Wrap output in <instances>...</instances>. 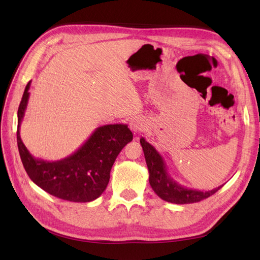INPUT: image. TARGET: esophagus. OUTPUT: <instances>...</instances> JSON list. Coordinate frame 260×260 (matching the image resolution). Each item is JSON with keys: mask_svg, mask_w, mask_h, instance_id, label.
Segmentation results:
<instances>
[{"mask_svg": "<svg viewBox=\"0 0 260 260\" xmlns=\"http://www.w3.org/2000/svg\"><path fill=\"white\" fill-rule=\"evenodd\" d=\"M129 128L135 132V133H139V132H144L146 129V124L145 120L140 117L132 118L129 120Z\"/></svg>", "mask_w": 260, "mask_h": 260, "instance_id": "1", "label": "esophagus"}]
</instances>
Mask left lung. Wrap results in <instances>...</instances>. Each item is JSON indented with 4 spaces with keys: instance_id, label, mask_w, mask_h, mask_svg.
Returning <instances> with one entry per match:
<instances>
[{
    "instance_id": "1",
    "label": "left lung",
    "mask_w": 260,
    "mask_h": 260,
    "mask_svg": "<svg viewBox=\"0 0 260 260\" xmlns=\"http://www.w3.org/2000/svg\"><path fill=\"white\" fill-rule=\"evenodd\" d=\"M140 142L143 147V152H144L148 173H150L148 181H150L154 192L162 200L176 204L194 203L214 194L222 187V185H220L210 191H199L182 186L171 178V175L168 173L164 159L161 154L155 150V147L146 142L144 137H142Z\"/></svg>"
}]
</instances>
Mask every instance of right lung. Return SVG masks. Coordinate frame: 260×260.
<instances>
[{
	"instance_id": "1",
	"label": "right lung",
	"mask_w": 260,
	"mask_h": 260,
	"mask_svg": "<svg viewBox=\"0 0 260 260\" xmlns=\"http://www.w3.org/2000/svg\"><path fill=\"white\" fill-rule=\"evenodd\" d=\"M30 84L27 82L18 109L16 131L20 157L27 175L42 190L62 200H96L106 189L115 159L127 143L133 140V133L125 124L104 125L96 128L89 139L68 157L54 162L36 158L27 151L20 136Z\"/></svg>"
}]
</instances>
